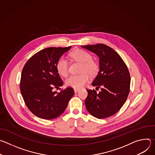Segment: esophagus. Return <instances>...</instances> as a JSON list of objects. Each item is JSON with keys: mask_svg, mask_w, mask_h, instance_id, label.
I'll use <instances>...</instances> for the list:
<instances>
[{"mask_svg": "<svg viewBox=\"0 0 155 155\" xmlns=\"http://www.w3.org/2000/svg\"><path fill=\"white\" fill-rule=\"evenodd\" d=\"M79 90H80V89H76V88H75V89H74V92L76 93H77Z\"/></svg>", "mask_w": 155, "mask_h": 155, "instance_id": "esophagus-1", "label": "esophagus"}]
</instances>
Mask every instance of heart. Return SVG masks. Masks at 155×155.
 Returning a JSON list of instances; mask_svg holds the SVG:
<instances>
[{
  "label": "heart",
  "instance_id": "b5f03b06",
  "mask_svg": "<svg viewBox=\"0 0 155 155\" xmlns=\"http://www.w3.org/2000/svg\"><path fill=\"white\" fill-rule=\"evenodd\" d=\"M71 58L81 63L80 75H71L65 80L68 86L79 89L83 87L89 80L90 75H95L98 71V65L93 60L92 55L83 50H75L70 54ZM56 69L58 73L62 77L68 76L69 73V62L64 58L58 59L56 63Z\"/></svg>",
  "mask_w": 155,
  "mask_h": 155
}]
</instances>
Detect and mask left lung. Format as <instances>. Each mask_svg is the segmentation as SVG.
Returning <instances> with one entry per match:
<instances>
[{"label":"left lung","instance_id":"left-lung-1","mask_svg":"<svg viewBox=\"0 0 155 155\" xmlns=\"http://www.w3.org/2000/svg\"><path fill=\"white\" fill-rule=\"evenodd\" d=\"M99 58V71L92 85L101 91L86 90L85 106L93 117L102 119L115 114L125 103L130 90V77L121 56L104 44L81 46Z\"/></svg>","mask_w":155,"mask_h":155}]
</instances>
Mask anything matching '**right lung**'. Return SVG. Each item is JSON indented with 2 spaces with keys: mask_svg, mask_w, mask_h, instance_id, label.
<instances>
[{
  "mask_svg": "<svg viewBox=\"0 0 155 155\" xmlns=\"http://www.w3.org/2000/svg\"><path fill=\"white\" fill-rule=\"evenodd\" d=\"M69 47H50L33 55L22 71L20 90L30 111L45 120L58 117L65 110L74 94L71 87L60 93L53 91V87L62 86L63 81L56 69V63Z\"/></svg>",
  "mask_w": 155,
  "mask_h": 155,
  "instance_id": "1",
  "label": "right lung"
}]
</instances>
